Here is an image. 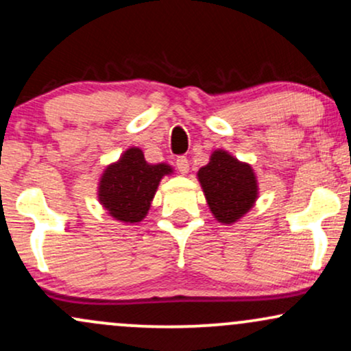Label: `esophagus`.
Returning <instances> with one entry per match:
<instances>
[{"label": "esophagus", "mask_w": 351, "mask_h": 351, "mask_svg": "<svg viewBox=\"0 0 351 351\" xmlns=\"http://www.w3.org/2000/svg\"><path fill=\"white\" fill-rule=\"evenodd\" d=\"M176 168H178L181 175H186L189 171V162L186 156H178V158H176Z\"/></svg>", "instance_id": "obj_1"}]
</instances>
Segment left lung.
Masks as SVG:
<instances>
[{
	"label": "left lung",
	"mask_w": 351,
	"mask_h": 351,
	"mask_svg": "<svg viewBox=\"0 0 351 351\" xmlns=\"http://www.w3.org/2000/svg\"><path fill=\"white\" fill-rule=\"evenodd\" d=\"M196 176L209 211L221 224L237 223L259 198V183L251 165L223 148L211 153L209 163L201 167Z\"/></svg>",
	"instance_id": "left-lung-1"
}]
</instances>
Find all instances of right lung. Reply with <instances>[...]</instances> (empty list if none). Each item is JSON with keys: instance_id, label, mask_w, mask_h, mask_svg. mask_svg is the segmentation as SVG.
I'll return each instance as SVG.
<instances>
[{"instance_id": "obj_1", "label": "right lung", "mask_w": 351, "mask_h": 351, "mask_svg": "<svg viewBox=\"0 0 351 351\" xmlns=\"http://www.w3.org/2000/svg\"><path fill=\"white\" fill-rule=\"evenodd\" d=\"M171 173L173 168L167 163H147L138 147L127 148L100 175L99 203L119 223H140L148 215L160 181Z\"/></svg>"}]
</instances>
